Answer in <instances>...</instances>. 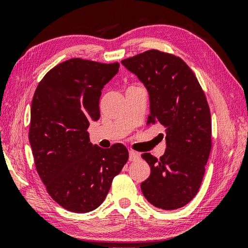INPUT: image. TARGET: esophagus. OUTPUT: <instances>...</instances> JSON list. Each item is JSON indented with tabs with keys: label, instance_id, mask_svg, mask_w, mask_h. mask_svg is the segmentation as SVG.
<instances>
[{
	"label": "esophagus",
	"instance_id": "obj_1",
	"mask_svg": "<svg viewBox=\"0 0 248 248\" xmlns=\"http://www.w3.org/2000/svg\"><path fill=\"white\" fill-rule=\"evenodd\" d=\"M140 158V154L138 152H134V151H130L129 152V161L130 162H136Z\"/></svg>",
	"mask_w": 248,
	"mask_h": 248
}]
</instances>
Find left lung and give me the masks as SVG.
<instances>
[{
	"label": "left lung",
	"mask_w": 248,
	"mask_h": 248,
	"mask_svg": "<svg viewBox=\"0 0 248 248\" xmlns=\"http://www.w3.org/2000/svg\"><path fill=\"white\" fill-rule=\"evenodd\" d=\"M144 84L150 95L146 124L165 128V154L142 158L151 167L141 184L146 200L154 207L175 210L190 202L202 182L211 151V115L195 73L174 54L148 50L121 61Z\"/></svg>",
	"instance_id": "1"
}]
</instances>
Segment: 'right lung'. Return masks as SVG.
<instances>
[{
  "label": "right lung",
  "instance_id": "add662e5",
  "mask_svg": "<svg viewBox=\"0 0 248 248\" xmlns=\"http://www.w3.org/2000/svg\"><path fill=\"white\" fill-rule=\"evenodd\" d=\"M119 63L74 58L52 68L33 94L29 124L33 161L51 198L71 212L93 211L129 158L121 143L102 149L87 132L99 119L104 85Z\"/></svg>",
  "mask_w": 248,
  "mask_h": 248
}]
</instances>
